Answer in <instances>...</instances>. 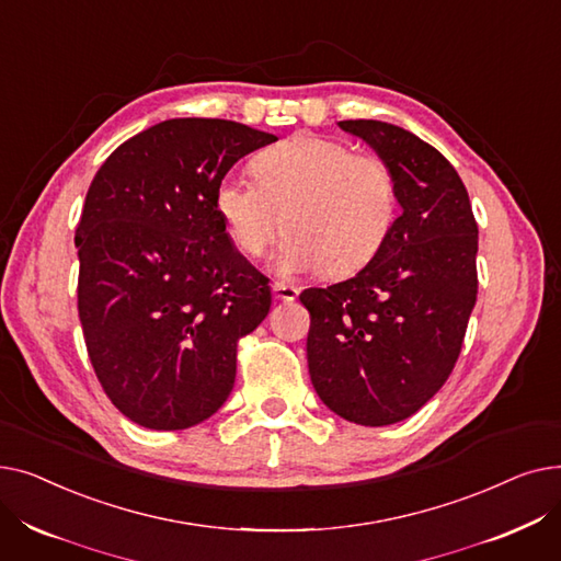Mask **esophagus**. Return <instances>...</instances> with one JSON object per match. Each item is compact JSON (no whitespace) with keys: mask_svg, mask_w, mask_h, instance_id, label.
<instances>
[{"mask_svg":"<svg viewBox=\"0 0 561 561\" xmlns=\"http://www.w3.org/2000/svg\"><path fill=\"white\" fill-rule=\"evenodd\" d=\"M298 296H300V290L296 286H288L284 282L273 284V298L279 302H293Z\"/></svg>","mask_w":561,"mask_h":561,"instance_id":"esophagus-1","label":"esophagus"}]
</instances>
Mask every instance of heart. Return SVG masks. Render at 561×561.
<instances>
[{"label": "heart", "instance_id": "obj_1", "mask_svg": "<svg viewBox=\"0 0 561 561\" xmlns=\"http://www.w3.org/2000/svg\"><path fill=\"white\" fill-rule=\"evenodd\" d=\"M256 180L227 172L216 211L233 248L259 256L288 229L273 259L279 275L359 273L387 243L398 216L393 170L328 136L298 134L254 159Z\"/></svg>", "mask_w": 561, "mask_h": 561}]
</instances>
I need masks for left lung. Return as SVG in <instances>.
I'll return each instance as SVG.
<instances>
[{"instance_id":"8db88e82","label":"left lung","mask_w":561,"mask_h":561,"mask_svg":"<svg viewBox=\"0 0 561 561\" xmlns=\"http://www.w3.org/2000/svg\"><path fill=\"white\" fill-rule=\"evenodd\" d=\"M339 127L389 163L402 214L355 277L300 293L311 313L307 362L336 416L381 427L416 414L455 368L478 300V222L432 145L379 121Z\"/></svg>"}]
</instances>
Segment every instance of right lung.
<instances>
[{"mask_svg":"<svg viewBox=\"0 0 561 561\" xmlns=\"http://www.w3.org/2000/svg\"><path fill=\"white\" fill-rule=\"evenodd\" d=\"M277 136L174 117L123 142L85 193L75 233L79 320L102 389L147 430L211 419L236 343L271 311V286L216 211L229 168Z\"/></svg>","mask_w":561,"mask_h":561,"instance_id":"1","label":"right lung"}]
</instances>
